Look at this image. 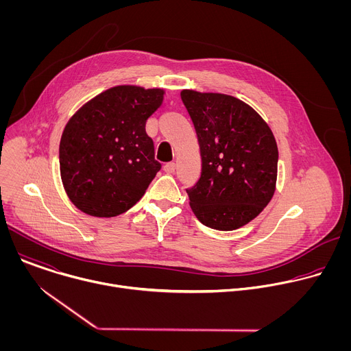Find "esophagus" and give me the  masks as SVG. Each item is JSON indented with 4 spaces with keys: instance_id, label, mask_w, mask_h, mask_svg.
I'll use <instances>...</instances> for the list:
<instances>
[{
    "instance_id": "esophagus-1",
    "label": "esophagus",
    "mask_w": 351,
    "mask_h": 351,
    "mask_svg": "<svg viewBox=\"0 0 351 351\" xmlns=\"http://www.w3.org/2000/svg\"><path fill=\"white\" fill-rule=\"evenodd\" d=\"M175 169H176L175 162H168V164H165V165H164V171H165L167 173H173V172H175Z\"/></svg>"
}]
</instances>
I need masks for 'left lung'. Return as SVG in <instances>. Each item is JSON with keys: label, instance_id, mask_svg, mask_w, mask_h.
Listing matches in <instances>:
<instances>
[{"label": "left lung", "instance_id": "left-lung-1", "mask_svg": "<svg viewBox=\"0 0 351 351\" xmlns=\"http://www.w3.org/2000/svg\"><path fill=\"white\" fill-rule=\"evenodd\" d=\"M193 121L202 176L186 189L203 225L234 230L253 221L271 202L278 173V145L267 122L239 98L182 90Z\"/></svg>", "mask_w": 351, "mask_h": 351}]
</instances>
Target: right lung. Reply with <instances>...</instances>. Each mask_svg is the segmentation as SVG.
<instances>
[{
	"mask_svg": "<svg viewBox=\"0 0 351 351\" xmlns=\"http://www.w3.org/2000/svg\"><path fill=\"white\" fill-rule=\"evenodd\" d=\"M162 99V88L117 86L69 119L60 143V169L65 191L80 211L111 218L144 195L161 169L145 122Z\"/></svg>",
	"mask_w": 351,
	"mask_h": 351,
	"instance_id": "obj_1",
	"label": "right lung"
}]
</instances>
